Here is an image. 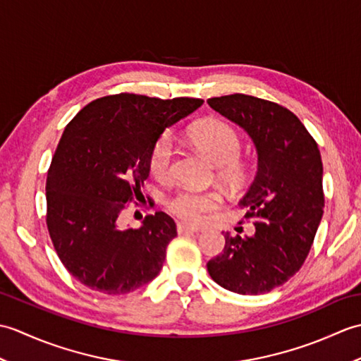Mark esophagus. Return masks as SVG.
<instances>
[{
    "label": "esophagus",
    "instance_id": "esophagus-1",
    "mask_svg": "<svg viewBox=\"0 0 361 361\" xmlns=\"http://www.w3.org/2000/svg\"><path fill=\"white\" fill-rule=\"evenodd\" d=\"M176 231H178L180 234L181 233H200V228L189 226L186 224H178V225H176Z\"/></svg>",
    "mask_w": 361,
    "mask_h": 361
}]
</instances>
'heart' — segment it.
<instances>
[{
  "label": "heart",
  "instance_id": "1",
  "mask_svg": "<svg viewBox=\"0 0 361 361\" xmlns=\"http://www.w3.org/2000/svg\"><path fill=\"white\" fill-rule=\"evenodd\" d=\"M188 140L190 145L211 161L214 166L219 167V176L231 186H239L247 180L248 169L247 164L239 158L242 152V140L237 130L226 124L224 121L209 119L198 122L188 132ZM175 149L172 137L167 133L161 135L153 142L149 153V171L159 181H167L172 178L173 173ZM220 194L208 190V192H198V190H180L171 200L167 202V208L176 217L198 224L203 214L216 211L221 204Z\"/></svg>",
  "mask_w": 361,
  "mask_h": 361
}]
</instances>
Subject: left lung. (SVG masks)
<instances>
[{"label":"left lung","mask_w":361,"mask_h":361,"mask_svg":"<svg viewBox=\"0 0 361 361\" xmlns=\"http://www.w3.org/2000/svg\"><path fill=\"white\" fill-rule=\"evenodd\" d=\"M212 110L250 135L257 173L239 202L255 220L251 237L225 234V248L208 262L211 278L239 295L282 286L312 248L324 209L323 163L317 141L286 106L247 94L208 99Z\"/></svg>","instance_id":"obj_1"}]
</instances>
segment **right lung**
<instances>
[{
    "label": "right lung",
    "mask_w": 361,
    "mask_h": 361,
    "mask_svg": "<svg viewBox=\"0 0 361 361\" xmlns=\"http://www.w3.org/2000/svg\"><path fill=\"white\" fill-rule=\"evenodd\" d=\"M202 104L121 93L90 102L65 127L46 178V225L83 286L124 295L158 276L176 235L173 219L158 211L133 229L121 228V214L141 194L153 142Z\"/></svg>",
    "instance_id": "1"
}]
</instances>
